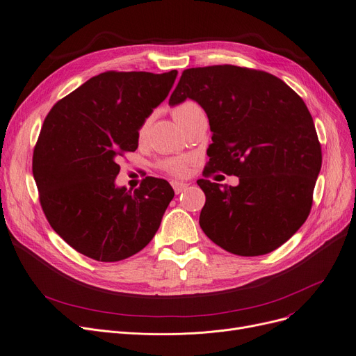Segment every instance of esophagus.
<instances>
[{
  "mask_svg": "<svg viewBox=\"0 0 356 356\" xmlns=\"http://www.w3.org/2000/svg\"><path fill=\"white\" fill-rule=\"evenodd\" d=\"M172 186H173V189H175V193H176V195H179V193H181L183 191L188 189V184L181 183V181H172Z\"/></svg>",
  "mask_w": 356,
  "mask_h": 356,
  "instance_id": "34e87169",
  "label": "esophagus"
}]
</instances>
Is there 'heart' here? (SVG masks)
<instances>
[{
	"mask_svg": "<svg viewBox=\"0 0 356 356\" xmlns=\"http://www.w3.org/2000/svg\"><path fill=\"white\" fill-rule=\"evenodd\" d=\"M173 112V117L175 120L183 125L186 121H188L191 117L199 114V112H203V109L200 108V105L192 99H186L183 102H179L177 105L173 106L172 109ZM148 122L149 120H145L140 128H138V138H144L145 133H147V128H148ZM188 165H189V161L186 159H165L163 161H160L159 167L161 168L163 172H165L167 175L170 176H175V177H183L186 176V173H188Z\"/></svg>",
	"mask_w": 356,
	"mask_h": 356,
	"instance_id": "heart-1",
	"label": "heart"
}]
</instances>
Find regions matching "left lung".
<instances>
[{
	"instance_id": "obj_1",
	"label": "left lung",
	"mask_w": 356,
	"mask_h": 356,
	"mask_svg": "<svg viewBox=\"0 0 356 356\" xmlns=\"http://www.w3.org/2000/svg\"><path fill=\"white\" fill-rule=\"evenodd\" d=\"M186 98L204 109L212 131L207 179L197 180L207 196L200 228L241 257L282 247L306 222L322 167L306 104L274 74L232 65L183 70L168 104ZM218 171L238 175L240 184L207 180Z\"/></svg>"
}]
</instances>
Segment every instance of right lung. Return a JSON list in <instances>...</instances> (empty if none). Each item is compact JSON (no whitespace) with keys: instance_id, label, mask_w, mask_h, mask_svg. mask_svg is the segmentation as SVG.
Returning a JSON list of instances; mask_svg holds the SVG:
<instances>
[{"instance_id":"obj_1","label":"right lung","mask_w":356,"mask_h":356,"mask_svg":"<svg viewBox=\"0 0 356 356\" xmlns=\"http://www.w3.org/2000/svg\"><path fill=\"white\" fill-rule=\"evenodd\" d=\"M177 70H108L56 102L33 152V176L50 227L78 252L115 263L156 235L175 197L164 179L117 188L120 159L138 147V128L170 92Z\"/></svg>"}]
</instances>
